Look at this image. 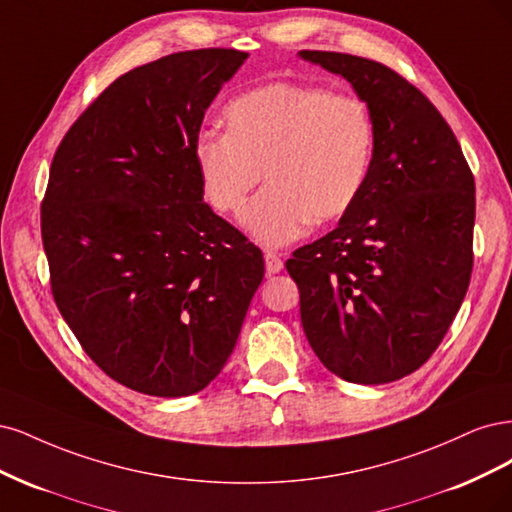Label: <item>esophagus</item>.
I'll use <instances>...</instances> for the list:
<instances>
[{
  "label": "esophagus",
  "instance_id": "34e87169",
  "mask_svg": "<svg viewBox=\"0 0 512 512\" xmlns=\"http://www.w3.org/2000/svg\"><path fill=\"white\" fill-rule=\"evenodd\" d=\"M263 259H266V272L268 274H278L280 270H283V259H280L276 253L268 251L266 255H263Z\"/></svg>",
  "mask_w": 512,
  "mask_h": 512
}]
</instances>
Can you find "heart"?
Wrapping results in <instances>:
<instances>
[{"label":"heart","instance_id":"heart-1","mask_svg":"<svg viewBox=\"0 0 512 512\" xmlns=\"http://www.w3.org/2000/svg\"><path fill=\"white\" fill-rule=\"evenodd\" d=\"M223 117L227 134L210 131L193 144L197 176L214 210L236 212L266 172L270 187L240 212L259 244L285 246L359 200L376 146L359 97L272 82L236 97Z\"/></svg>","mask_w":512,"mask_h":512}]
</instances>
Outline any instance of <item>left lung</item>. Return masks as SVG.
I'll return each instance as SVG.
<instances>
[{"mask_svg":"<svg viewBox=\"0 0 512 512\" xmlns=\"http://www.w3.org/2000/svg\"><path fill=\"white\" fill-rule=\"evenodd\" d=\"M300 57L349 80L376 127L359 200L334 232L287 261L304 334L344 381H398L432 357L464 302L474 176L442 114L387 65L323 51Z\"/></svg>","mask_w":512,"mask_h":512,"instance_id":"left-lung-1","label":"left lung"}]
</instances>
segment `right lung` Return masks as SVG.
Segmentation results:
<instances>
[{"mask_svg": "<svg viewBox=\"0 0 512 512\" xmlns=\"http://www.w3.org/2000/svg\"><path fill=\"white\" fill-rule=\"evenodd\" d=\"M161 57L117 78L53 157L42 242L57 308L114 381L157 398L210 385L263 280V255L204 202V114L246 61Z\"/></svg>", "mask_w": 512, "mask_h": 512, "instance_id": "obj_1", "label": "right lung"}]
</instances>
